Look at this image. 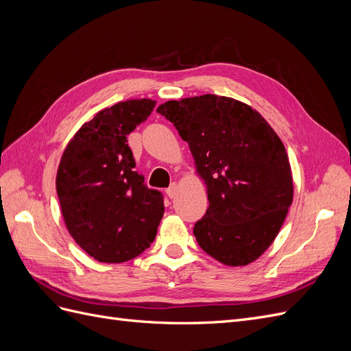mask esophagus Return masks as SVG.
I'll return each instance as SVG.
<instances>
[{"label": "esophagus", "instance_id": "1", "mask_svg": "<svg viewBox=\"0 0 351 351\" xmlns=\"http://www.w3.org/2000/svg\"><path fill=\"white\" fill-rule=\"evenodd\" d=\"M167 195L171 197V199H174L177 195H178V184L177 183H173L171 186H169L168 189H167Z\"/></svg>", "mask_w": 351, "mask_h": 351}]
</instances>
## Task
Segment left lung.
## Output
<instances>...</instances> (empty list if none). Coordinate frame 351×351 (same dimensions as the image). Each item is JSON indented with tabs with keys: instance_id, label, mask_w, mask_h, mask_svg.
Returning <instances> with one entry per match:
<instances>
[{
	"instance_id": "1",
	"label": "left lung",
	"mask_w": 351,
	"mask_h": 351,
	"mask_svg": "<svg viewBox=\"0 0 351 351\" xmlns=\"http://www.w3.org/2000/svg\"><path fill=\"white\" fill-rule=\"evenodd\" d=\"M189 143L209 206L193 234L202 250L227 267L261 258L293 202V174L280 136L250 105L200 95L156 108Z\"/></svg>"
}]
</instances>
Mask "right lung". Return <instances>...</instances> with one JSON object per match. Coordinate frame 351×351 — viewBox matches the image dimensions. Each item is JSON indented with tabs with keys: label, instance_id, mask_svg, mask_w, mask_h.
<instances>
[{
	"label": "right lung",
	"instance_id": "right-lung-1",
	"mask_svg": "<svg viewBox=\"0 0 351 351\" xmlns=\"http://www.w3.org/2000/svg\"><path fill=\"white\" fill-rule=\"evenodd\" d=\"M156 101L129 99L104 108L71 137L56 186L64 224L95 261L127 262L151 246L164 215L162 196L143 184L127 145Z\"/></svg>",
	"mask_w": 351,
	"mask_h": 351
}]
</instances>
